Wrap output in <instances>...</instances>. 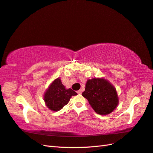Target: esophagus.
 Listing matches in <instances>:
<instances>
[{"label": "esophagus", "instance_id": "esophagus-1", "mask_svg": "<svg viewBox=\"0 0 153 153\" xmlns=\"http://www.w3.org/2000/svg\"><path fill=\"white\" fill-rule=\"evenodd\" d=\"M77 93L78 94H81V93H82V91H81V90H79V91H77Z\"/></svg>", "mask_w": 153, "mask_h": 153}]
</instances>
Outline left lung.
<instances>
[{"mask_svg":"<svg viewBox=\"0 0 153 153\" xmlns=\"http://www.w3.org/2000/svg\"><path fill=\"white\" fill-rule=\"evenodd\" d=\"M82 95L99 115L109 114L118 105L116 89L108 81L102 78L88 79Z\"/></svg>","mask_w":153,"mask_h":153,"instance_id":"left-lung-1","label":"left lung"}]
</instances>
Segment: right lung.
<instances>
[{
  "label": "right lung",
  "instance_id": "1",
  "mask_svg": "<svg viewBox=\"0 0 153 153\" xmlns=\"http://www.w3.org/2000/svg\"><path fill=\"white\" fill-rule=\"evenodd\" d=\"M77 94L72 88L66 89L60 79L57 78L50 85L44 94V101L49 109L58 111L70 101L72 96Z\"/></svg>",
  "mask_w": 153,
  "mask_h": 153
}]
</instances>
